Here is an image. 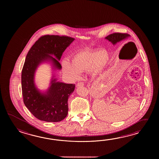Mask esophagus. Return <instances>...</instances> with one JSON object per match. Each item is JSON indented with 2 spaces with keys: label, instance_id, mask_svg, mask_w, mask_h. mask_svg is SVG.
I'll return each instance as SVG.
<instances>
[{
  "label": "esophagus",
  "instance_id": "esophagus-1",
  "mask_svg": "<svg viewBox=\"0 0 159 159\" xmlns=\"http://www.w3.org/2000/svg\"><path fill=\"white\" fill-rule=\"evenodd\" d=\"M84 85V83L83 82H78V84H77V87L83 86Z\"/></svg>",
  "mask_w": 159,
  "mask_h": 159
}]
</instances>
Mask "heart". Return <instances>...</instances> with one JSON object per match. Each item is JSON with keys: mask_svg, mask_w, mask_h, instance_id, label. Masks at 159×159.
<instances>
[{"mask_svg": "<svg viewBox=\"0 0 159 159\" xmlns=\"http://www.w3.org/2000/svg\"><path fill=\"white\" fill-rule=\"evenodd\" d=\"M109 60L110 56L106 49H85L72 54L70 62L62 61V67L69 78L77 80L84 71H89L93 75H99L106 67Z\"/></svg>", "mask_w": 159, "mask_h": 159, "instance_id": "b5f03b06", "label": "heart"}]
</instances>
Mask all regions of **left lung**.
Segmentation results:
<instances>
[{"mask_svg":"<svg viewBox=\"0 0 159 159\" xmlns=\"http://www.w3.org/2000/svg\"><path fill=\"white\" fill-rule=\"evenodd\" d=\"M129 34H122V33H114L108 35L107 37H105L106 39L108 40L109 41L111 42L112 44L115 45L117 43L120 41L125 39V38L129 37Z\"/></svg>","mask_w":159,"mask_h":159,"instance_id":"obj_1","label":"left lung"}]
</instances>
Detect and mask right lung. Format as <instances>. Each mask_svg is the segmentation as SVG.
<instances>
[{"instance_id": "right-lung-1", "label": "right lung", "mask_w": 159, "mask_h": 159, "mask_svg": "<svg viewBox=\"0 0 159 159\" xmlns=\"http://www.w3.org/2000/svg\"><path fill=\"white\" fill-rule=\"evenodd\" d=\"M74 40V38L66 36L44 35L35 42L27 53L21 72L23 102L30 111L40 120L57 122L66 118L68 98L75 90V84L57 82L56 78H52L48 90L41 93L34 83L35 71L41 63L49 60L52 62L55 69L60 70L59 61L62 53Z\"/></svg>"}]
</instances>
